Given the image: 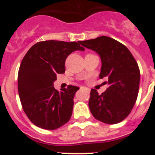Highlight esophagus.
Instances as JSON below:
<instances>
[{"mask_svg": "<svg viewBox=\"0 0 155 155\" xmlns=\"http://www.w3.org/2000/svg\"><path fill=\"white\" fill-rule=\"evenodd\" d=\"M80 89H85V90H88V91H89V90H89V89H88V88H86V87H80Z\"/></svg>", "mask_w": 155, "mask_h": 155, "instance_id": "esophagus-1", "label": "esophagus"}]
</instances>
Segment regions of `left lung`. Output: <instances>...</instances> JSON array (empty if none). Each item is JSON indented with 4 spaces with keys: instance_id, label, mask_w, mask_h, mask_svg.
Here are the masks:
<instances>
[{
    "instance_id": "1",
    "label": "left lung",
    "mask_w": 155,
    "mask_h": 155,
    "mask_svg": "<svg viewBox=\"0 0 155 155\" xmlns=\"http://www.w3.org/2000/svg\"><path fill=\"white\" fill-rule=\"evenodd\" d=\"M101 57L100 79L106 78L108 87L101 95L92 89L89 107L96 120L117 124L129 115L137 100L140 71L133 54L124 44L108 36L79 41Z\"/></svg>"
}]
</instances>
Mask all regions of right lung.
Here are the masks:
<instances>
[{
	"instance_id": "1",
	"label": "right lung",
	"mask_w": 155,
	"mask_h": 155,
	"mask_svg": "<svg viewBox=\"0 0 155 155\" xmlns=\"http://www.w3.org/2000/svg\"><path fill=\"white\" fill-rule=\"evenodd\" d=\"M84 51L77 42L49 40L36 43L23 58L18 72V92L25 113L32 123L45 130L58 129L72 115L74 97L79 87L54 89L57 74L65 71L67 57Z\"/></svg>"
}]
</instances>
